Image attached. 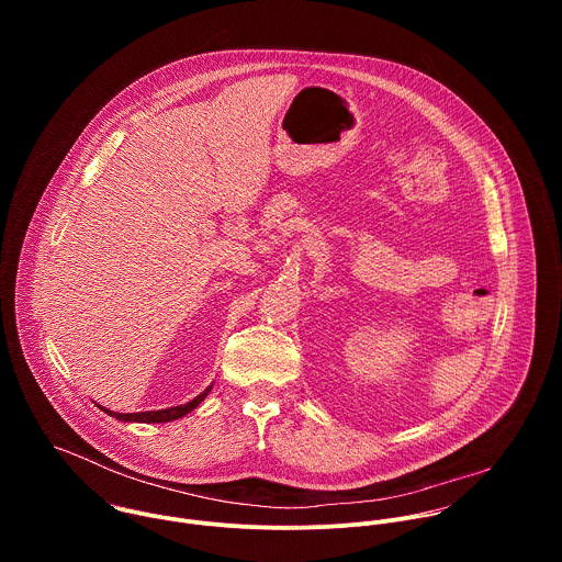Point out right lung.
I'll use <instances>...</instances> for the list:
<instances>
[{
    "instance_id": "add662e5",
    "label": "right lung",
    "mask_w": 562,
    "mask_h": 562,
    "mask_svg": "<svg viewBox=\"0 0 562 562\" xmlns=\"http://www.w3.org/2000/svg\"><path fill=\"white\" fill-rule=\"evenodd\" d=\"M211 391V386L209 389H204L198 397H193L191 403H187V405H180V407H171V409H159V412H142V414H115V412H109V409H104L109 416H113V418H117V420H124V423H171V420H178V418H182V416H187L189 412H193L202 400L206 397V393Z\"/></svg>"
}]
</instances>
